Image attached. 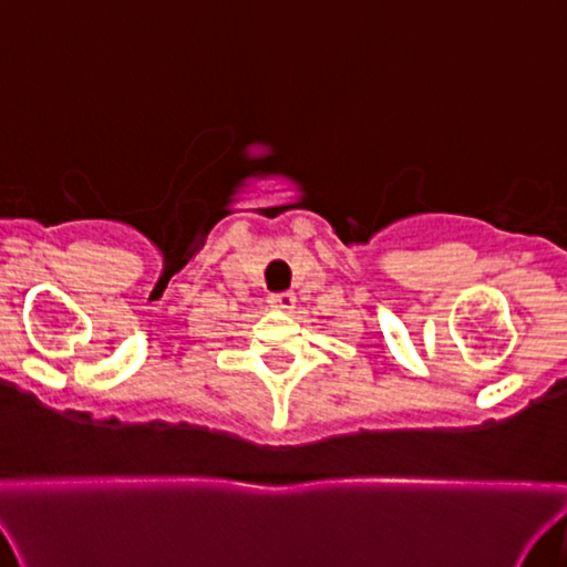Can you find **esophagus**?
Here are the masks:
<instances>
[{"mask_svg":"<svg viewBox=\"0 0 567 567\" xmlns=\"http://www.w3.org/2000/svg\"><path fill=\"white\" fill-rule=\"evenodd\" d=\"M269 302H272V308H277V310H292L295 295L292 292H275V295H269Z\"/></svg>","mask_w":567,"mask_h":567,"instance_id":"1","label":"esophagus"}]
</instances>
